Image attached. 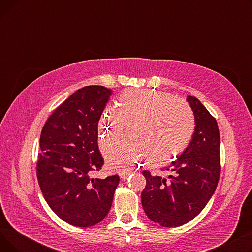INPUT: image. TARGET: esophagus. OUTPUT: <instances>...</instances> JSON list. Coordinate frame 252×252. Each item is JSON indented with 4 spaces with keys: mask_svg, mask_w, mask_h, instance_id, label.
<instances>
[{
    "mask_svg": "<svg viewBox=\"0 0 252 252\" xmlns=\"http://www.w3.org/2000/svg\"><path fill=\"white\" fill-rule=\"evenodd\" d=\"M130 173H131V171L128 168H124V169H119L118 170V175L123 180H126L127 177L130 175Z\"/></svg>",
    "mask_w": 252,
    "mask_h": 252,
    "instance_id": "1",
    "label": "esophagus"
}]
</instances>
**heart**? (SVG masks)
Listing matches in <instances>:
<instances>
[{"mask_svg":"<svg viewBox=\"0 0 252 252\" xmlns=\"http://www.w3.org/2000/svg\"><path fill=\"white\" fill-rule=\"evenodd\" d=\"M116 105L105 108L100 127L104 136L121 133L126 123L136 122L133 137L114 138L105 145V157L111 166L126 167L150 154V161L161 164L177 156L193 136L195 118L188 103L150 91L127 92Z\"/></svg>","mask_w":252,"mask_h":252,"instance_id":"1","label":"heart"}]
</instances>
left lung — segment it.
<instances>
[{"label": "left lung", "instance_id": "left-lung-1", "mask_svg": "<svg viewBox=\"0 0 252 252\" xmlns=\"http://www.w3.org/2000/svg\"><path fill=\"white\" fill-rule=\"evenodd\" d=\"M187 102L194 113L195 130L188 147L166 168L168 179L144 170L142 194L145 214L162 227H180L201 213L214 195L220 175V131L216 118L195 97Z\"/></svg>", "mask_w": 252, "mask_h": 252}]
</instances>
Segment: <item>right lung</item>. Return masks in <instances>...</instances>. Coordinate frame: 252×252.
Masks as SVG:
<instances>
[{"label":"right lung","instance_id":"add662e5","mask_svg":"<svg viewBox=\"0 0 252 252\" xmlns=\"http://www.w3.org/2000/svg\"><path fill=\"white\" fill-rule=\"evenodd\" d=\"M112 91L87 86L66 99L48 118L39 138L36 177L45 200L64 221L87 228L111 208L117 175L92 178L104 159L98 147V123Z\"/></svg>","mask_w":252,"mask_h":252}]
</instances>
